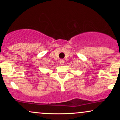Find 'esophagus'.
I'll return each mask as SVG.
<instances>
[{
	"mask_svg": "<svg viewBox=\"0 0 120 120\" xmlns=\"http://www.w3.org/2000/svg\"><path fill=\"white\" fill-rule=\"evenodd\" d=\"M64 62H65V61H64V59H60V64L61 65L64 64Z\"/></svg>",
	"mask_w": 120,
	"mask_h": 120,
	"instance_id": "1",
	"label": "esophagus"
}]
</instances>
